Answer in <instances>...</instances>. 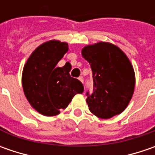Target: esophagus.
Wrapping results in <instances>:
<instances>
[{"label": "esophagus", "mask_w": 155, "mask_h": 155, "mask_svg": "<svg viewBox=\"0 0 155 155\" xmlns=\"http://www.w3.org/2000/svg\"><path fill=\"white\" fill-rule=\"evenodd\" d=\"M78 79H79V80L84 84V78H83V77H79V78H78Z\"/></svg>", "instance_id": "obj_1"}]
</instances>
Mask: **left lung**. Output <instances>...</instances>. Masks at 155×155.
<instances>
[{
    "label": "left lung",
    "mask_w": 155,
    "mask_h": 155,
    "mask_svg": "<svg viewBox=\"0 0 155 155\" xmlns=\"http://www.w3.org/2000/svg\"><path fill=\"white\" fill-rule=\"evenodd\" d=\"M82 55L92 71L93 92H86L89 110L102 119L121 114L132 98L135 84L128 57L119 47L107 42L86 45Z\"/></svg>",
    "instance_id": "1"
}]
</instances>
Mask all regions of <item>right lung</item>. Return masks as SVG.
<instances>
[{
  "instance_id": "add662e5",
  "label": "right lung",
  "mask_w": 155,
  "mask_h": 155,
  "mask_svg": "<svg viewBox=\"0 0 155 155\" xmlns=\"http://www.w3.org/2000/svg\"><path fill=\"white\" fill-rule=\"evenodd\" d=\"M68 51V44L50 40L37 47L27 59L22 72L25 96L41 115L53 116L65 109L76 94L84 91L78 79L71 77V64H57Z\"/></svg>"
}]
</instances>
